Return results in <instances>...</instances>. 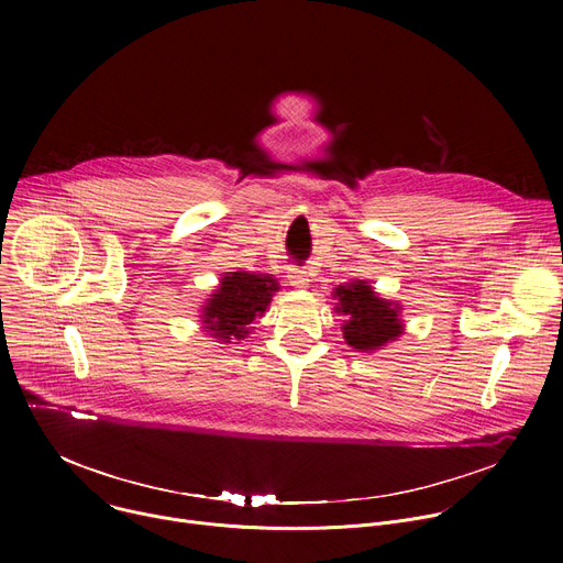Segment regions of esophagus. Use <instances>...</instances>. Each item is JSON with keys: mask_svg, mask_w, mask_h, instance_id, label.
I'll use <instances>...</instances> for the list:
<instances>
[{"mask_svg": "<svg viewBox=\"0 0 563 563\" xmlns=\"http://www.w3.org/2000/svg\"><path fill=\"white\" fill-rule=\"evenodd\" d=\"M287 280L296 289H307L309 287V276H307V272H300V269H289Z\"/></svg>", "mask_w": 563, "mask_h": 563, "instance_id": "obj_1", "label": "esophagus"}]
</instances>
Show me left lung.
I'll list each match as a JSON object with an SVG mask.
<instances>
[{
    "label": "left lung",
    "mask_w": 563,
    "mask_h": 563,
    "mask_svg": "<svg viewBox=\"0 0 563 563\" xmlns=\"http://www.w3.org/2000/svg\"><path fill=\"white\" fill-rule=\"evenodd\" d=\"M334 311L345 316L343 339L354 352L372 354L387 343L404 336L406 325L400 318V307L394 300L380 298L367 280H352L332 291Z\"/></svg>",
    "instance_id": "8db88e82"
}]
</instances>
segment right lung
Here are the masks:
<instances>
[{
    "label": "right lung",
    "instance_id": "add662e5",
    "mask_svg": "<svg viewBox=\"0 0 563 563\" xmlns=\"http://www.w3.org/2000/svg\"><path fill=\"white\" fill-rule=\"evenodd\" d=\"M278 289L272 274L227 272L200 307L202 332L216 343L238 345L252 334V323L267 311Z\"/></svg>",
    "mask_w": 563,
    "mask_h": 563
}]
</instances>
